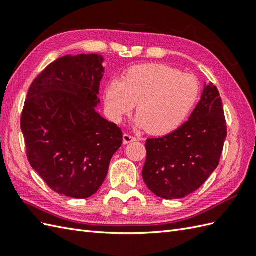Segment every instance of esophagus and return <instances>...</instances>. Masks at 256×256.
Wrapping results in <instances>:
<instances>
[{
	"label": "esophagus",
	"instance_id": "34e87169",
	"mask_svg": "<svg viewBox=\"0 0 256 256\" xmlns=\"http://www.w3.org/2000/svg\"><path fill=\"white\" fill-rule=\"evenodd\" d=\"M135 140H138V138L132 136V135L126 134V133H125V134L123 135V143H124V144L132 143V142H135Z\"/></svg>",
	"mask_w": 256,
	"mask_h": 256
}]
</instances>
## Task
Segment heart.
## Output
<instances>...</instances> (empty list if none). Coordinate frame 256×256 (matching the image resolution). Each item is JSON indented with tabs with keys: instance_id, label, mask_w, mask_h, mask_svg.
Returning a JSON list of instances; mask_svg holds the SVG:
<instances>
[{
	"instance_id": "1",
	"label": "heart",
	"mask_w": 256,
	"mask_h": 256,
	"mask_svg": "<svg viewBox=\"0 0 256 256\" xmlns=\"http://www.w3.org/2000/svg\"><path fill=\"white\" fill-rule=\"evenodd\" d=\"M200 86L192 74L160 64L131 68L123 80L113 79L106 88V106L114 122H121L138 102L135 123L155 135L175 131L198 100Z\"/></svg>"
}]
</instances>
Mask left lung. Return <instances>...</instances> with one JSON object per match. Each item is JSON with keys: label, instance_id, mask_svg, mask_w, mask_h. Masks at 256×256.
<instances>
[{"label": "left lung", "instance_id": "1", "mask_svg": "<svg viewBox=\"0 0 256 256\" xmlns=\"http://www.w3.org/2000/svg\"><path fill=\"white\" fill-rule=\"evenodd\" d=\"M226 122L216 86L204 84L189 120L170 134L148 138L143 179L157 197L180 199L192 194L219 165Z\"/></svg>", "mask_w": 256, "mask_h": 256}]
</instances>
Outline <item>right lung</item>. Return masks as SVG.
<instances>
[{"mask_svg": "<svg viewBox=\"0 0 256 256\" xmlns=\"http://www.w3.org/2000/svg\"><path fill=\"white\" fill-rule=\"evenodd\" d=\"M103 57L67 55L32 81L20 118L30 166L54 192L94 194L104 182L123 133L96 111Z\"/></svg>", "mask_w": 256, "mask_h": 256, "instance_id": "obj_1", "label": "right lung"}]
</instances>
